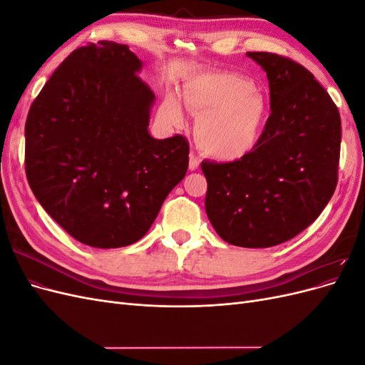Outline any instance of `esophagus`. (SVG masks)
<instances>
[{
  "label": "esophagus",
  "mask_w": 365,
  "mask_h": 365,
  "mask_svg": "<svg viewBox=\"0 0 365 365\" xmlns=\"http://www.w3.org/2000/svg\"><path fill=\"white\" fill-rule=\"evenodd\" d=\"M189 169L192 172L200 169V160H197L196 155H193V153H190V157H189Z\"/></svg>",
  "instance_id": "esophagus-1"
}]
</instances>
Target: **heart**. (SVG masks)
I'll return each instance as SVG.
<instances>
[{
  "instance_id": "heart-1",
  "label": "heart",
  "mask_w": 365,
  "mask_h": 365,
  "mask_svg": "<svg viewBox=\"0 0 365 365\" xmlns=\"http://www.w3.org/2000/svg\"><path fill=\"white\" fill-rule=\"evenodd\" d=\"M181 101L197 118L196 145L219 161H237L256 150L271 114L259 88L247 77L228 71L193 74L182 85ZM161 114L170 125H182V109L173 94L164 98Z\"/></svg>"
}]
</instances>
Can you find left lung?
Masks as SVG:
<instances>
[{
  "mask_svg": "<svg viewBox=\"0 0 365 365\" xmlns=\"http://www.w3.org/2000/svg\"><path fill=\"white\" fill-rule=\"evenodd\" d=\"M269 82L271 115L260 145L231 163L202 161L205 212L216 233L244 248H269L311 225L338 182L341 118L303 65L250 51Z\"/></svg>",
  "mask_w": 365,
  "mask_h": 365,
  "instance_id": "obj_1",
  "label": "left lung"
}]
</instances>
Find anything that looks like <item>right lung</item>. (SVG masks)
I'll return each mask as SVG.
<instances>
[{
  "instance_id": "1",
  "label": "right lung",
  "mask_w": 365,
  "mask_h": 365,
  "mask_svg": "<svg viewBox=\"0 0 365 365\" xmlns=\"http://www.w3.org/2000/svg\"><path fill=\"white\" fill-rule=\"evenodd\" d=\"M141 67L123 43L77 48L27 115L33 195L70 236L94 248L140 240L189 168L184 137L149 134L155 94L137 76Z\"/></svg>"
}]
</instances>
